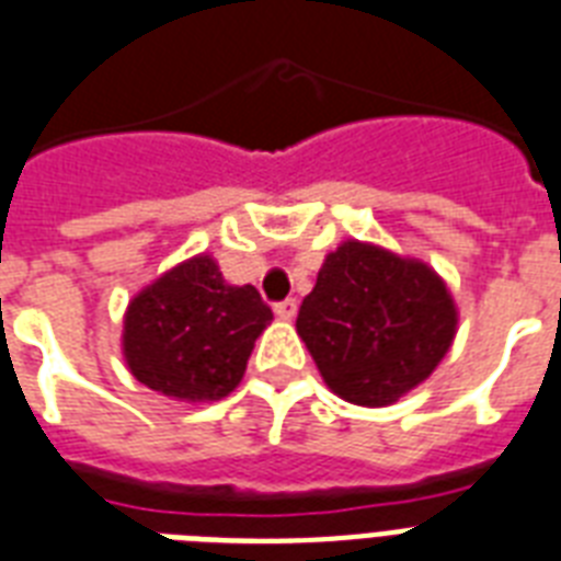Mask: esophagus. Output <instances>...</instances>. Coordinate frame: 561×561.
Here are the masks:
<instances>
[{
  "label": "esophagus",
  "mask_w": 561,
  "mask_h": 561,
  "mask_svg": "<svg viewBox=\"0 0 561 561\" xmlns=\"http://www.w3.org/2000/svg\"><path fill=\"white\" fill-rule=\"evenodd\" d=\"M273 311H276V317H282V320H290V317L297 314V299H282V302L273 306Z\"/></svg>",
  "instance_id": "esophagus-1"
}]
</instances>
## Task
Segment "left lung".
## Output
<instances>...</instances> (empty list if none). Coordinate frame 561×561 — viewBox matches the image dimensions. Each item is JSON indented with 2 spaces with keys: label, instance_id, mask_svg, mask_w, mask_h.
<instances>
[{
  "label": "left lung",
  "instance_id": "obj_1",
  "mask_svg": "<svg viewBox=\"0 0 561 561\" xmlns=\"http://www.w3.org/2000/svg\"><path fill=\"white\" fill-rule=\"evenodd\" d=\"M297 332L329 390L383 408L425 381L451 350L457 308L425 262L343 241L302 299Z\"/></svg>",
  "mask_w": 561,
  "mask_h": 561
}]
</instances>
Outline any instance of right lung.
Wrapping results in <instances>:
<instances>
[{"mask_svg":"<svg viewBox=\"0 0 561 561\" xmlns=\"http://www.w3.org/2000/svg\"><path fill=\"white\" fill-rule=\"evenodd\" d=\"M271 320L253 285H227L218 262L201 253L130 299L122 350L145 387L188 404L218 401L241 383Z\"/></svg>","mask_w":561,"mask_h":561,"instance_id":"right-lung-1","label":"right lung"}]
</instances>
